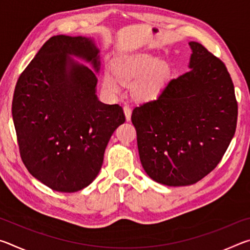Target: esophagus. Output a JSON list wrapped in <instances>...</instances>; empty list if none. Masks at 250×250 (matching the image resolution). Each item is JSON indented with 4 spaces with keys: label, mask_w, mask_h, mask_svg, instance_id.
I'll return each instance as SVG.
<instances>
[{
    "label": "esophagus",
    "mask_w": 250,
    "mask_h": 250,
    "mask_svg": "<svg viewBox=\"0 0 250 250\" xmlns=\"http://www.w3.org/2000/svg\"><path fill=\"white\" fill-rule=\"evenodd\" d=\"M124 112H125V120L130 121V119H131V108L129 107V105H125Z\"/></svg>",
    "instance_id": "esophagus-1"
}]
</instances>
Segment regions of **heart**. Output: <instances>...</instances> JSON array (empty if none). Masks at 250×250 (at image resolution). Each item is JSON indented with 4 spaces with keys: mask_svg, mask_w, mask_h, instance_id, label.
<instances>
[{
    "mask_svg": "<svg viewBox=\"0 0 250 250\" xmlns=\"http://www.w3.org/2000/svg\"><path fill=\"white\" fill-rule=\"evenodd\" d=\"M170 76V68L162 59L154 55L141 54L122 59L112 71L105 70L103 88L105 94H120L124 83H132L133 94L143 101L153 100L160 95Z\"/></svg>",
    "mask_w": 250,
    "mask_h": 250,
    "instance_id": "b5f03b06",
    "label": "heart"
}]
</instances>
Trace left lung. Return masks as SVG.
Listing matches in <instances>:
<instances>
[{"mask_svg": "<svg viewBox=\"0 0 250 250\" xmlns=\"http://www.w3.org/2000/svg\"><path fill=\"white\" fill-rule=\"evenodd\" d=\"M188 45L189 70L131 116L142 167L167 186L191 185L213 171L237 124L234 84L224 62L197 42Z\"/></svg>", "mask_w": 250, "mask_h": 250, "instance_id": "1", "label": "left lung"}]
</instances>
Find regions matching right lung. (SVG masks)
<instances>
[{"label": "right lung", "mask_w": 250, "mask_h": 250, "mask_svg": "<svg viewBox=\"0 0 250 250\" xmlns=\"http://www.w3.org/2000/svg\"><path fill=\"white\" fill-rule=\"evenodd\" d=\"M99 53L91 37L53 36L16 83L12 116L21 158L54 191L73 193L89 185L112 133L125 121L119 104L97 97Z\"/></svg>", "instance_id": "1"}]
</instances>
